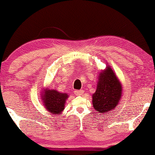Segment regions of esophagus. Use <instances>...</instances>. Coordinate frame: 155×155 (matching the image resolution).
Returning a JSON list of instances; mask_svg holds the SVG:
<instances>
[{
	"mask_svg": "<svg viewBox=\"0 0 155 155\" xmlns=\"http://www.w3.org/2000/svg\"><path fill=\"white\" fill-rule=\"evenodd\" d=\"M74 93L76 95H81L83 94V90H76V91H74Z\"/></svg>",
	"mask_w": 155,
	"mask_h": 155,
	"instance_id": "obj_1",
	"label": "esophagus"
}]
</instances>
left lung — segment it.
Returning <instances> with one entry per match:
<instances>
[{"label":"left lung","mask_w":155,"mask_h":155,"mask_svg":"<svg viewBox=\"0 0 155 155\" xmlns=\"http://www.w3.org/2000/svg\"><path fill=\"white\" fill-rule=\"evenodd\" d=\"M121 84L111 69L107 67L99 75L97 89L93 95L95 109L101 114L114 110L121 96Z\"/></svg>","instance_id":"obj_1"}]
</instances>
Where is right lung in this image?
Segmentation results:
<instances>
[{"label": "right lung", "mask_w": 155, "mask_h": 155, "mask_svg": "<svg viewBox=\"0 0 155 155\" xmlns=\"http://www.w3.org/2000/svg\"><path fill=\"white\" fill-rule=\"evenodd\" d=\"M42 97L45 108L49 112L58 115L64 108V104L68 95L66 93H59L55 90H46Z\"/></svg>", "instance_id": "right-lung-1"}]
</instances>
